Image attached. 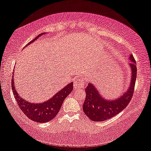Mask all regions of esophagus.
Instances as JSON below:
<instances>
[{
  "instance_id": "34e87169",
  "label": "esophagus",
  "mask_w": 151,
  "mask_h": 151,
  "mask_svg": "<svg viewBox=\"0 0 151 151\" xmlns=\"http://www.w3.org/2000/svg\"><path fill=\"white\" fill-rule=\"evenodd\" d=\"M85 81H76L74 83V88H75V90H78V89H81L83 88L85 85Z\"/></svg>"
}]
</instances>
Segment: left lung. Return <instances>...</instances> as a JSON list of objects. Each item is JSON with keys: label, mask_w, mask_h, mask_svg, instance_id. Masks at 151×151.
<instances>
[{"label": "left lung", "mask_w": 151, "mask_h": 151, "mask_svg": "<svg viewBox=\"0 0 151 151\" xmlns=\"http://www.w3.org/2000/svg\"><path fill=\"white\" fill-rule=\"evenodd\" d=\"M129 66L132 70L131 83L128 90L120 98L113 101L106 100L91 83L85 88L86 99L83 103V111L93 121H103L116 115L124 109L131 101L134 93L137 68L133 55H130Z\"/></svg>", "instance_id": "1"}]
</instances>
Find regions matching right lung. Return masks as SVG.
<instances>
[{"instance_id":"right-lung-1","label":"right lung","mask_w":151,"mask_h":151,"mask_svg":"<svg viewBox=\"0 0 151 151\" xmlns=\"http://www.w3.org/2000/svg\"><path fill=\"white\" fill-rule=\"evenodd\" d=\"M43 34L44 33L40 34L27 45L34 42ZM12 75H14V74ZM11 86L14 98L20 110L28 118L36 122H47L54 119L59 112L64 100L73 89V83H71L69 85H66L65 88L61 89V91L58 92L52 98L50 99L48 101L43 103L35 104L24 101L18 94L14 87L13 77L12 78Z\"/></svg>"}]
</instances>
